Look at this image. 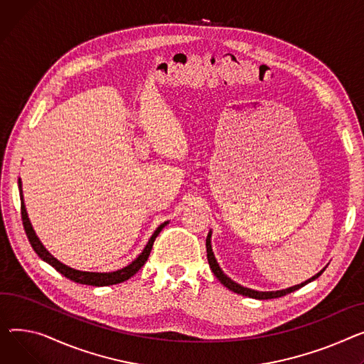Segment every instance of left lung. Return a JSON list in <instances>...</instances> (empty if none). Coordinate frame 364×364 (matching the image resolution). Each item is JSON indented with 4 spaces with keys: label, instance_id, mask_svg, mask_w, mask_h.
Masks as SVG:
<instances>
[{
    "label": "left lung",
    "instance_id": "1",
    "mask_svg": "<svg viewBox=\"0 0 364 364\" xmlns=\"http://www.w3.org/2000/svg\"><path fill=\"white\" fill-rule=\"evenodd\" d=\"M206 252H208V262H209V266H210V269H212L213 275H215L218 279H220V282H221V284H224V287H227L228 289H231V291H234V293H237V294L246 296V297H252V299H257V300L278 299V297H282V296H285V294H288V293H293V291H296V289H299V288H301L303 285H306L307 282H310V281H313V279H316L318 277H321V275H322V272H323V271H321L319 274H316L314 277H311V278H310V279H307L306 282H301V284L294 285V287H289V288H287V289H281V291H268V293H262V291H255V289L245 288V287L238 285L237 282L231 281V279H230V278H228V277L221 271L220 264H218V262H216V259H215V256H213L212 247H210V232L208 234V238H206Z\"/></svg>",
    "mask_w": 364,
    "mask_h": 364
}]
</instances>
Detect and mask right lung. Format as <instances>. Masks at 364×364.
Wrapping results in <instances>:
<instances>
[{"label":"right lung","instance_id":"1","mask_svg":"<svg viewBox=\"0 0 364 364\" xmlns=\"http://www.w3.org/2000/svg\"><path fill=\"white\" fill-rule=\"evenodd\" d=\"M18 188H20V200H21V221H23V227H24V231H26V235L31 241V246L33 247V250L36 252V255L45 260L46 263H50L53 268H55L61 275H64L65 278H68L70 281H75L77 284H85V285H95V287H105V285H114V284H119L123 281H127L129 278H132L141 266L146 263L149 255H151V250H152V246H154V241L155 238L158 237V234L161 232V230L166 225V223L161 224L156 231L152 234L151 240L148 241L146 247L143 249V252L139 255V257L136 260H133L129 266H126V268L119 269V271H115V272H82V271H76L73 268H68V266H65L64 263H61L60 260H57L50 252H48L42 243L39 241V238L36 237L32 225H31V221L28 218V213H26V208H24V203H23V196H21V183L18 180Z\"/></svg>","mask_w":364,"mask_h":364}]
</instances>
